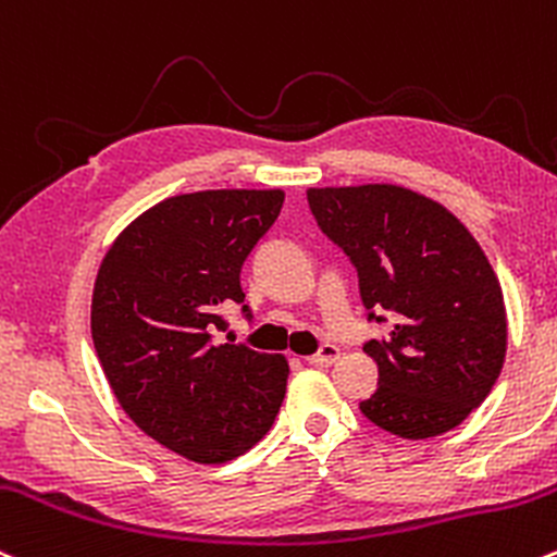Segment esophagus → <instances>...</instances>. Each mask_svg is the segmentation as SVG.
<instances>
[{"mask_svg": "<svg viewBox=\"0 0 557 557\" xmlns=\"http://www.w3.org/2000/svg\"><path fill=\"white\" fill-rule=\"evenodd\" d=\"M338 357H341V348L333 346V344H325L320 348V351L307 357V362L317 364V368H330L333 362H338Z\"/></svg>", "mask_w": 557, "mask_h": 557, "instance_id": "1", "label": "esophagus"}]
</instances>
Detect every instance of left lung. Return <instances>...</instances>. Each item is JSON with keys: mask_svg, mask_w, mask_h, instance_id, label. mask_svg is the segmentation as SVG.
Returning <instances> with one entry per match:
<instances>
[{"mask_svg": "<svg viewBox=\"0 0 557 557\" xmlns=\"http://www.w3.org/2000/svg\"><path fill=\"white\" fill-rule=\"evenodd\" d=\"M309 209L359 274L370 320L394 317L364 344L377 386L359 409L399 438L451 431L503 372L507 314L499 280L466 224L401 185L309 187Z\"/></svg>", "mask_w": 557, "mask_h": 557, "instance_id": "8db88e82", "label": "left lung"}]
</instances>
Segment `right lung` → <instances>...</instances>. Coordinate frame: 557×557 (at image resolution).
Here are the masks:
<instances>
[{"mask_svg":"<svg viewBox=\"0 0 557 557\" xmlns=\"http://www.w3.org/2000/svg\"><path fill=\"white\" fill-rule=\"evenodd\" d=\"M283 200V189L174 195L139 213L97 269L91 341L110 391L139 431L200 466L246 455L283 405V354L213 344Z\"/></svg>","mask_w":557,"mask_h":557,"instance_id":"add662e5","label":"right lung"}]
</instances>
